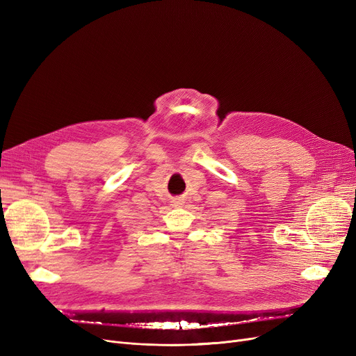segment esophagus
Wrapping results in <instances>:
<instances>
[{"label": "esophagus", "mask_w": 356, "mask_h": 356, "mask_svg": "<svg viewBox=\"0 0 356 356\" xmlns=\"http://www.w3.org/2000/svg\"><path fill=\"white\" fill-rule=\"evenodd\" d=\"M172 203H173V207H181V204H183L180 197H176V199H173V202H172Z\"/></svg>", "instance_id": "34e87169"}]
</instances>
